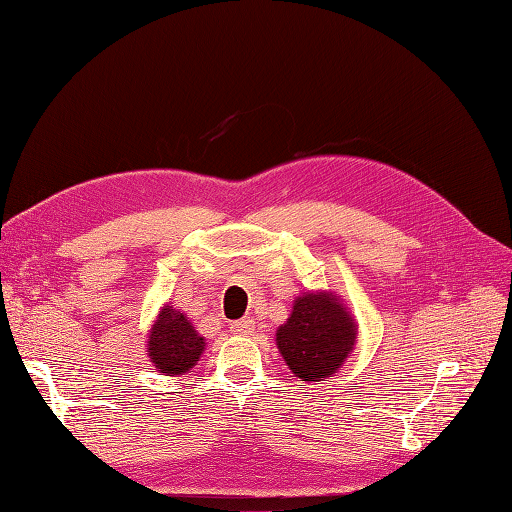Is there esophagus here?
I'll list each match as a JSON object with an SVG mask.
<instances>
[{"mask_svg": "<svg viewBox=\"0 0 512 512\" xmlns=\"http://www.w3.org/2000/svg\"><path fill=\"white\" fill-rule=\"evenodd\" d=\"M230 331L237 335H252L254 333V320L252 318H241L230 324Z\"/></svg>", "mask_w": 512, "mask_h": 512, "instance_id": "obj_1", "label": "esophagus"}]
</instances>
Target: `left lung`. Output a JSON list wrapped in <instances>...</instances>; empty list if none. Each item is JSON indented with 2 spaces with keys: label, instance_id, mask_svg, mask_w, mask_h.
I'll return each instance as SVG.
<instances>
[{
  "label": "left lung",
  "instance_id": "8db88e82",
  "mask_svg": "<svg viewBox=\"0 0 512 512\" xmlns=\"http://www.w3.org/2000/svg\"><path fill=\"white\" fill-rule=\"evenodd\" d=\"M354 342L356 329L350 314L327 292H305L294 301L286 324L277 329V348L286 365L307 382L335 374Z\"/></svg>",
  "mask_w": 512,
  "mask_h": 512
}]
</instances>
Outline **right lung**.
I'll return each instance as SVG.
<instances>
[{
    "label": "right lung",
    "instance_id": "right-lung-1",
    "mask_svg": "<svg viewBox=\"0 0 512 512\" xmlns=\"http://www.w3.org/2000/svg\"><path fill=\"white\" fill-rule=\"evenodd\" d=\"M149 359L164 376L185 374L205 350V339L200 337L192 322L177 309L166 305L149 335Z\"/></svg>",
    "mask_w": 512,
    "mask_h": 512
}]
</instances>
